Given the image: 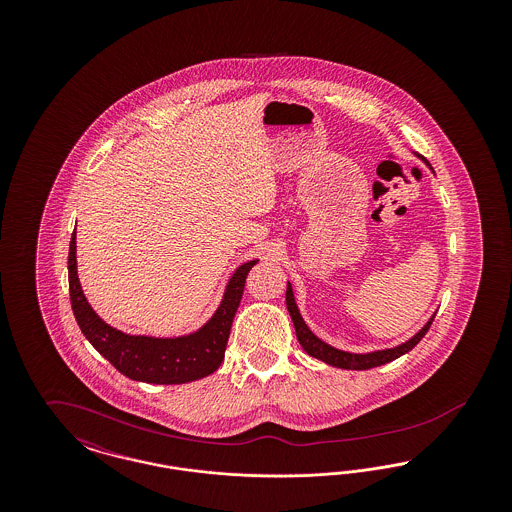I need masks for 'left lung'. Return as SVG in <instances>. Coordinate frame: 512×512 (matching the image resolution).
Instances as JSON below:
<instances>
[{
  "label": "left lung",
  "mask_w": 512,
  "mask_h": 512,
  "mask_svg": "<svg viewBox=\"0 0 512 512\" xmlns=\"http://www.w3.org/2000/svg\"><path fill=\"white\" fill-rule=\"evenodd\" d=\"M420 159L430 167V163L424 157H420ZM286 307H288V313L292 317L295 336H297V341L301 343L303 351L307 355L315 357L318 361L326 363V365L343 368V370H366V368H374V366L386 365V363L395 361L397 357L409 353L414 345L424 338V334L428 332L432 320L436 317V315H432V317L428 318L426 324L414 336H411L407 341H403V343H399V345L386 347V349H374V351H368V353H351V351H343V349H338V347L320 340L318 336L311 332V328L305 324V320H303L301 313H299V307L295 303L292 282H288V288H286Z\"/></svg>",
  "instance_id": "left-lung-1"
}]
</instances>
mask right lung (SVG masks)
I'll use <instances>...</instances> for the list:
<instances>
[{
    "label": "right lung",
    "instance_id": "1",
    "mask_svg": "<svg viewBox=\"0 0 512 512\" xmlns=\"http://www.w3.org/2000/svg\"><path fill=\"white\" fill-rule=\"evenodd\" d=\"M257 263L259 259L245 261L232 272L219 307L194 332L171 338L126 334L99 317L82 292L76 268L74 230L69 247V292L74 318L86 340L126 378L163 386L188 384L213 374L222 363L230 326L244 293L247 272Z\"/></svg>",
    "mask_w": 512,
    "mask_h": 512
}]
</instances>
